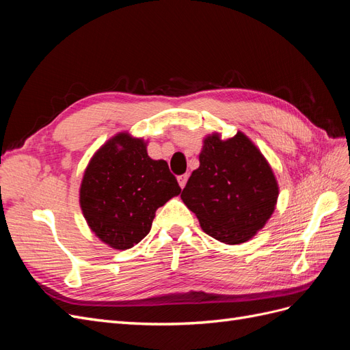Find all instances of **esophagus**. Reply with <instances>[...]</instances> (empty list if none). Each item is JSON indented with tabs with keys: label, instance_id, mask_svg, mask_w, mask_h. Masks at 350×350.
<instances>
[{
	"label": "esophagus",
	"instance_id": "obj_1",
	"mask_svg": "<svg viewBox=\"0 0 350 350\" xmlns=\"http://www.w3.org/2000/svg\"><path fill=\"white\" fill-rule=\"evenodd\" d=\"M188 174H184V175H179L178 176V183H179V187L181 188H184L185 187V184H187V181H188Z\"/></svg>",
	"mask_w": 350,
	"mask_h": 350
}]
</instances>
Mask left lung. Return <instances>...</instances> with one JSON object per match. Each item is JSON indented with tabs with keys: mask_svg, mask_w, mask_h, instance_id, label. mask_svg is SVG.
I'll return each instance as SVG.
<instances>
[{
	"mask_svg": "<svg viewBox=\"0 0 350 350\" xmlns=\"http://www.w3.org/2000/svg\"><path fill=\"white\" fill-rule=\"evenodd\" d=\"M278 196L271 167L242 133L225 142L217 134L207 137L200 166L181 193L206 234L232 245L266 225Z\"/></svg>",
	"mask_w": 350,
	"mask_h": 350,
	"instance_id": "8db88e82",
	"label": "left lung"
}]
</instances>
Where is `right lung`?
<instances>
[{
    "instance_id": "obj_1",
    "label": "right lung",
    "mask_w": 350,
    "mask_h": 350,
    "mask_svg": "<svg viewBox=\"0 0 350 350\" xmlns=\"http://www.w3.org/2000/svg\"><path fill=\"white\" fill-rule=\"evenodd\" d=\"M181 193L165 161H153L140 139L118 134L93 156L83 176L80 206L90 229L115 250L150 232L154 213Z\"/></svg>"
}]
</instances>
